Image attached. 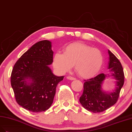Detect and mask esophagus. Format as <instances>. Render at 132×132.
Segmentation results:
<instances>
[{
  "label": "esophagus",
  "instance_id": "obj_1",
  "mask_svg": "<svg viewBox=\"0 0 132 132\" xmlns=\"http://www.w3.org/2000/svg\"><path fill=\"white\" fill-rule=\"evenodd\" d=\"M67 79L72 80H75V78H74V77H72V76H67Z\"/></svg>",
  "mask_w": 132,
  "mask_h": 132
}]
</instances>
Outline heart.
<instances>
[{
	"mask_svg": "<svg viewBox=\"0 0 132 132\" xmlns=\"http://www.w3.org/2000/svg\"><path fill=\"white\" fill-rule=\"evenodd\" d=\"M101 52L86 44L75 42L66 46L63 54L56 53L53 57V66L57 71L66 73L75 65V71L82 78H90L97 75L103 65Z\"/></svg>",
	"mask_w": 132,
	"mask_h": 132,
	"instance_id": "1",
	"label": "heart"
}]
</instances>
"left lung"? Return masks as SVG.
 <instances>
[{"instance_id": "8db88e82", "label": "left lung", "mask_w": 132, "mask_h": 132, "mask_svg": "<svg viewBox=\"0 0 132 132\" xmlns=\"http://www.w3.org/2000/svg\"><path fill=\"white\" fill-rule=\"evenodd\" d=\"M108 52L110 56L109 69H111L112 75L117 80L116 89L109 94L102 91L101 84L107 75L101 73L94 78L84 80L83 92L79 98L83 107L94 113L103 112L115 104L124 84L125 75L121 63L110 50Z\"/></svg>"}]
</instances>
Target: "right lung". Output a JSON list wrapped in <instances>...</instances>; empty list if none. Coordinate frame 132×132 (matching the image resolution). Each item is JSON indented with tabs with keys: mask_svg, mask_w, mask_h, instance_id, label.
Returning <instances> with one entry per match:
<instances>
[{
	"mask_svg": "<svg viewBox=\"0 0 132 132\" xmlns=\"http://www.w3.org/2000/svg\"><path fill=\"white\" fill-rule=\"evenodd\" d=\"M51 42H37L25 52L14 66L11 85L16 101L33 112L46 111L53 104L58 83L63 76H55L49 65L53 61ZM31 81L28 83L27 80Z\"/></svg>",
	"mask_w": 132,
	"mask_h": 132,
	"instance_id": "right-lung-1",
	"label": "right lung"
}]
</instances>
